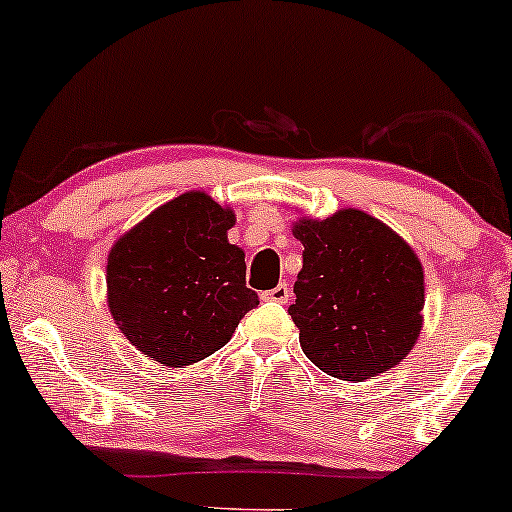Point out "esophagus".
<instances>
[{"label": "esophagus", "instance_id": "1", "mask_svg": "<svg viewBox=\"0 0 512 512\" xmlns=\"http://www.w3.org/2000/svg\"><path fill=\"white\" fill-rule=\"evenodd\" d=\"M263 299L266 301H275V304H287L289 301V287L285 282H280V285L268 289V292H263Z\"/></svg>", "mask_w": 512, "mask_h": 512}]
</instances>
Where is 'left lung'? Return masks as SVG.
<instances>
[{
  "instance_id": "8db88e82",
  "label": "left lung",
  "mask_w": 512,
  "mask_h": 512,
  "mask_svg": "<svg viewBox=\"0 0 512 512\" xmlns=\"http://www.w3.org/2000/svg\"><path fill=\"white\" fill-rule=\"evenodd\" d=\"M292 232L304 244V268L289 315L308 361L346 382L399 365L418 342L425 306L415 251L358 208L299 218Z\"/></svg>"
}]
</instances>
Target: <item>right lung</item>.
Wrapping results in <instances>:
<instances>
[{"label":"right lung","instance_id":"right-lung-1","mask_svg":"<svg viewBox=\"0 0 512 512\" xmlns=\"http://www.w3.org/2000/svg\"><path fill=\"white\" fill-rule=\"evenodd\" d=\"M230 206L185 192L151 211L111 246L106 294L125 339L170 368L204 361L230 342L256 292L244 251L227 242Z\"/></svg>","mask_w":512,"mask_h":512}]
</instances>
